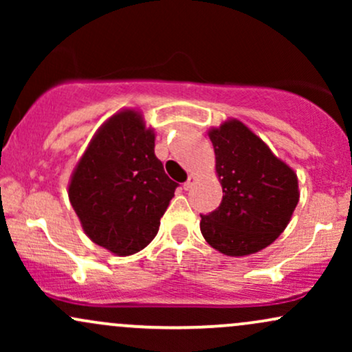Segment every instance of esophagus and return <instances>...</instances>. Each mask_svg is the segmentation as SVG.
<instances>
[{
  "instance_id": "esophagus-1",
  "label": "esophagus",
  "mask_w": 352,
  "mask_h": 352,
  "mask_svg": "<svg viewBox=\"0 0 352 352\" xmlns=\"http://www.w3.org/2000/svg\"><path fill=\"white\" fill-rule=\"evenodd\" d=\"M193 184H195V177L190 175L188 179H187V182H185V184H184V188H185V190H190V188L193 187Z\"/></svg>"
}]
</instances>
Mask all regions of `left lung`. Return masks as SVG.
<instances>
[{"label": "left lung", "instance_id": "left-lung-1", "mask_svg": "<svg viewBox=\"0 0 352 352\" xmlns=\"http://www.w3.org/2000/svg\"><path fill=\"white\" fill-rule=\"evenodd\" d=\"M223 199L200 215L201 235L228 256L256 253L281 235L298 200L296 173L240 120L210 131Z\"/></svg>", "mask_w": 352, "mask_h": 352}]
</instances>
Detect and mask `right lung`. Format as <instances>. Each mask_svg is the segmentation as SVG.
I'll return each mask as SVG.
<instances>
[{
    "label": "right lung",
    "mask_w": 352,
    "mask_h": 352,
    "mask_svg": "<svg viewBox=\"0 0 352 352\" xmlns=\"http://www.w3.org/2000/svg\"><path fill=\"white\" fill-rule=\"evenodd\" d=\"M153 140L137 112L112 116L89 144L69 185L84 232L120 256L151 243L179 187L155 157Z\"/></svg>",
    "instance_id": "right-lung-1"
}]
</instances>
